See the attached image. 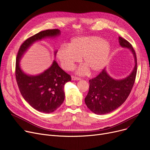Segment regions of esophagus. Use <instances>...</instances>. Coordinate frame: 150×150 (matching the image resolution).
<instances>
[{
  "label": "esophagus",
  "mask_w": 150,
  "mask_h": 150,
  "mask_svg": "<svg viewBox=\"0 0 150 150\" xmlns=\"http://www.w3.org/2000/svg\"><path fill=\"white\" fill-rule=\"evenodd\" d=\"M71 79H72L73 81H79V80H81V78L80 77H78L74 76H71Z\"/></svg>",
  "instance_id": "obj_1"
}]
</instances>
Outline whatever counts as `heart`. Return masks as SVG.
<instances>
[{
	"instance_id": "1",
	"label": "heart",
	"mask_w": 150,
	"mask_h": 150,
	"mask_svg": "<svg viewBox=\"0 0 150 150\" xmlns=\"http://www.w3.org/2000/svg\"><path fill=\"white\" fill-rule=\"evenodd\" d=\"M111 52L109 41L95 36L73 38L67 46H62L57 57L62 67L66 70H72L82 57L83 66L77 70L79 74L96 73L101 71L108 62Z\"/></svg>"
}]
</instances>
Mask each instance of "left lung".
<instances>
[{
	"instance_id": "left-lung-1",
	"label": "left lung",
	"mask_w": 150,
	"mask_h": 150,
	"mask_svg": "<svg viewBox=\"0 0 150 150\" xmlns=\"http://www.w3.org/2000/svg\"><path fill=\"white\" fill-rule=\"evenodd\" d=\"M122 47L129 49L132 53L135 66L131 74L125 79H115L104 68L96 77L89 81V91L85 98L87 108L98 115L112 112L122 105L129 95L137 74L136 54L131 44L122 37H118Z\"/></svg>"
}]
</instances>
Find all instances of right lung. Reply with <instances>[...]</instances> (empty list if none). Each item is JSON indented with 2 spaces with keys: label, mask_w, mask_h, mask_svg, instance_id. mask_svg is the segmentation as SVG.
I'll return each instance as SVG.
<instances>
[{
  "label": "right lung",
  "mask_w": 150,
  "mask_h": 150,
  "mask_svg": "<svg viewBox=\"0 0 150 150\" xmlns=\"http://www.w3.org/2000/svg\"><path fill=\"white\" fill-rule=\"evenodd\" d=\"M60 34L59 29L41 31L27 39L21 45L16 57L15 75L19 91L25 100L37 110L49 113L54 112L65 99L64 85L71 81V76L65 72L55 60L43 73L32 76L24 73L19 61L24 54L35 41ZM57 51H55V55Z\"/></svg>",
  "instance_id": "right-lung-1"
}]
</instances>
